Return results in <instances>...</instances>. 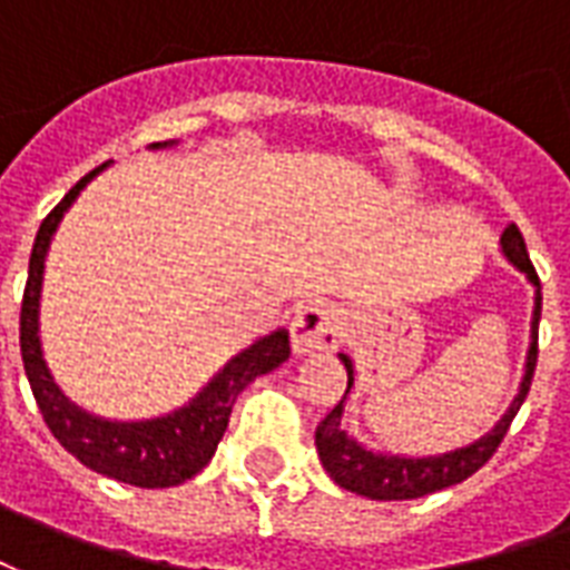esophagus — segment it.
Listing matches in <instances>:
<instances>
[{"instance_id":"1","label":"esophagus","mask_w":570,"mask_h":570,"mask_svg":"<svg viewBox=\"0 0 570 570\" xmlns=\"http://www.w3.org/2000/svg\"><path fill=\"white\" fill-rule=\"evenodd\" d=\"M345 331L342 312L333 303L312 301L297 309L294 321H291V342L297 354L306 351H327L336 348Z\"/></svg>"}]
</instances>
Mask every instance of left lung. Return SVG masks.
Masks as SVG:
<instances>
[{
  "mask_svg": "<svg viewBox=\"0 0 570 570\" xmlns=\"http://www.w3.org/2000/svg\"><path fill=\"white\" fill-rule=\"evenodd\" d=\"M504 255L523 269L525 276L541 285L538 273L532 267V258L525 252V239L517 225H508L502 234ZM538 321H541V291L534 297V321H532V348H529V363H525L523 387L513 400L511 412L504 414L502 421L495 423L493 432H487L483 439H478L469 448L460 451L442 453V456H423V460H405V456H382V453L363 451L361 444L351 442L348 435L340 430L342 405H336L315 430V444H318V456L327 474L340 483L342 490H351L357 495H370V499H382V502H393V499H421L426 493L453 487V483L472 478L495 451L511 430V421L520 412L525 393L532 387L534 366H538ZM340 361L345 363L348 372V387L354 384V366L345 354H340Z\"/></svg>",
  "mask_w": 570,
  "mask_h": 570,
  "instance_id": "8db88e82",
  "label": "left lung"
}]
</instances>
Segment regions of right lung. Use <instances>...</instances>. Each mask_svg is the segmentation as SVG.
Listing matches in <instances>:
<instances>
[{"label":"right lung","instance_id":"right-lung-1","mask_svg":"<svg viewBox=\"0 0 570 570\" xmlns=\"http://www.w3.org/2000/svg\"><path fill=\"white\" fill-rule=\"evenodd\" d=\"M101 168L105 165L89 170L77 186H71L66 198L47 213L36 234V246H32V255H29L23 303H20L23 370L47 430L53 432V439L87 469L107 474V478H117L122 483H131V487H147V490L177 487V483L195 478L213 460L222 435L228 430L230 405L239 396V391L252 379H258L264 372L276 370L279 363L288 361L291 342L285 331L255 342L252 348L237 354L209 382V387L200 393L198 400L186 405V409H179V412L168 414V417H156V421L144 423H110L75 409L57 391V384L50 382L45 361H41V348H38V294H41L47 246H50V237H53L62 213L71 207L77 191L87 186Z\"/></svg>","mask_w":570,"mask_h":570}]
</instances>
